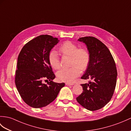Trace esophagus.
<instances>
[{
    "mask_svg": "<svg viewBox=\"0 0 131 131\" xmlns=\"http://www.w3.org/2000/svg\"><path fill=\"white\" fill-rule=\"evenodd\" d=\"M65 84H66V85H68V86H70V85H74V84L73 83H65Z\"/></svg>",
    "mask_w": 131,
    "mask_h": 131,
    "instance_id": "34e87169",
    "label": "esophagus"
}]
</instances>
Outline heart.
<instances>
[{"label":"heart","mask_w":131,"mask_h":131,"mask_svg":"<svg viewBox=\"0 0 131 131\" xmlns=\"http://www.w3.org/2000/svg\"><path fill=\"white\" fill-rule=\"evenodd\" d=\"M59 52L63 56H71L70 65L69 69L60 70L56 73L57 79L61 81L72 82L80 75L81 70L85 71L89 65L90 57L85 48H78V45L70 41H65L60 46ZM48 61L52 68H60V59L57 52L51 51L48 56Z\"/></svg>","instance_id":"obj_1"}]
</instances>
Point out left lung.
<instances>
[{
  "mask_svg": "<svg viewBox=\"0 0 131 131\" xmlns=\"http://www.w3.org/2000/svg\"><path fill=\"white\" fill-rule=\"evenodd\" d=\"M86 45L90 57L89 65L82 79L89 83L81 84L83 93L77 98L79 104L89 111H96L110 101L117 83V71L113 56L106 46L94 37L80 38Z\"/></svg>",
  "mask_w": 131,
  "mask_h": 131,
  "instance_id": "obj_1",
  "label": "left lung"
}]
</instances>
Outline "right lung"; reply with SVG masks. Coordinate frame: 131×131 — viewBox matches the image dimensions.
<instances>
[{
    "instance_id": "right-lung-1",
    "label": "right lung",
    "mask_w": 131,
    "mask_h": 131,
    "mask_svg": "<svg viewBox=\"0 0 131 131\" xmlns=\"http://www.w3.org/2000/svg\"><path fill=\"white\" fill-rule=\"evenodd\" d=\"M59 42L50 35H40L24 46L18 57L15 83L21 98L30 107H44L56 98L65 83L52 81L55 75L48 61L52 48ZM43 80L47 84L42 83Z\"/></svg>"
}]
</instances>
